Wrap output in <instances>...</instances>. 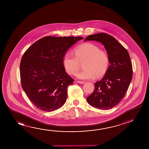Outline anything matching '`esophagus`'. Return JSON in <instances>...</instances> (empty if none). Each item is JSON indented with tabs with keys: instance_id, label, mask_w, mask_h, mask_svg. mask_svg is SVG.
Masks as SVG:
<instances>
[{
	"instance_id": "34e87169",
	"label": "esophagus",
	"mask_w": 149,
	"mask_h": 149,
	"mask_svg": "<svg viewBox=\"0 0 149 149\" xmlns=\"http://www.w3.org/2000/svg\"><path fill=\"white\" fill-rule=\"evenodd\" d=\"M77 82L79 83V84H84L86 83L85 81H77Z\"/></svg>"
}]
</instances>
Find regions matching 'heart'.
I'll use <instances>...</instances> for the list:
<instances>
[{
  "label": "heart",
  "instance_id": "obj_1",
  "mask_svg": "<svg viewBox=\"0 0 149 149\" xmlns=\"http://www.w3.org/2000/svg\"><path fill=\"white\" fill-rule=\"evenodd\" d=\"M74 55L66 53L63 63L66 72L76 75L80 68L79 62L86 61L84 64L85 70L77 75V77L84 80L93 79L98 76L101 77L105 74L109 65L110 59L107 53L100 50L99 47L91 42L81 44L74 50Z\"/></svg>",
  "mask_w": 149,
  "mask_h": 149
}]
</instances>
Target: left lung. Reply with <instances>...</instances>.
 Returning <instances> with one entry per match:
<instances>
[{
    "label": "left lung",
    "mask_w": 149,
    "mask_h": 149,
    "mask_svg": "<svg viewBox=\"0 0 149 149\" xmlns=\"http://www.w3.org/2000/svg\"><path fill=\"white\" fill-rule=\"evenodd\" d=\"M95 40L104 46L111 63L101 81L95 84L94 91L87 98L93 107L108 110L124 98L132 77V66L129 53L114 37L104 33L91 35L84 41Z\"/></svg>",
    "instance_id": "left-lung-1"
}]
</instances>
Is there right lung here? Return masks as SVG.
<instances>
[{
	"label": "right lung",
	"instance_id": "right-lung-1",
	"mask_svg": "<svg viewBox=\"0 0 149 149\" xmlns=\"http://www.w3.org/2000/svg\"><path fill=\"white\" fill-rule=\"evenodd\" d=\"M82 37L46 36L25 51L20 63L21 85L33 104L51 112L62 107L67 89L74 80L65 71L63 60L68 48Z\"/></svg>",
	"mask_w": 149,
	"mask_h": 149
}]
</instances>
